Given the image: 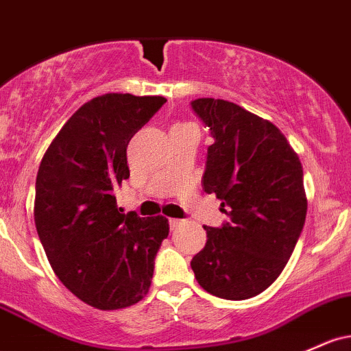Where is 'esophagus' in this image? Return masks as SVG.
I'll list each match as a JSON object with an SVG mask.
<instances>
[{
  "mask_svg": "<svg viewBox=\"0 0 351 351\" xmlns=\"http://www.w3.org/2000/svg\"><path fill=\"white\" fill-rule=\"evenodd\" d=\"M183 223V219H178V218H169V228L175 230L176 226H180Z\"/></svg>",
  "mask_w": 351,
  "mask_h": 351,
  "instance_id": "1",
  "label": "esophagus"
}]
</instances>
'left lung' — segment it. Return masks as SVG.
<instances>
[{"mask_svg": "<svg viewBox=\"0 0 351 351\" xmlns=\"http://www.w3.org/2000/svg\"><path fill=\"white\" fill-rule=\"evenodd\" d=\"M191 108L215 140L203 190L217 195L230 217L221 228L203 226L206 245L191 269L208 293L252 298L278 278L305 225L302 163L268 119L225 99L198 98Z\"/></svg>", "mask_w": 351, "mask_h": 351, "instance_id": "left-lung-1", "label": "left lung"}]
</instances>
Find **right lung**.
I'll list each match as a JSON object with an SVG mask.
<instances>
[{"label":"right lung","instance_id":"right-lung-1","mask_svg":"<svg viewBox=\"0 0 351 351\" xmlns=\"http://www.w3.org/2000/svg\"><path fill=\"white\" fill-rule=\"evenodd\" d=\"M163 96L106 93L64 123L36 175L34 225L60 282L98 310L148 293L168 218L119 213L114 190L130 178L126 148Z\"/></svg>","mask_w":351,"mask_h":351}]
</instances>
